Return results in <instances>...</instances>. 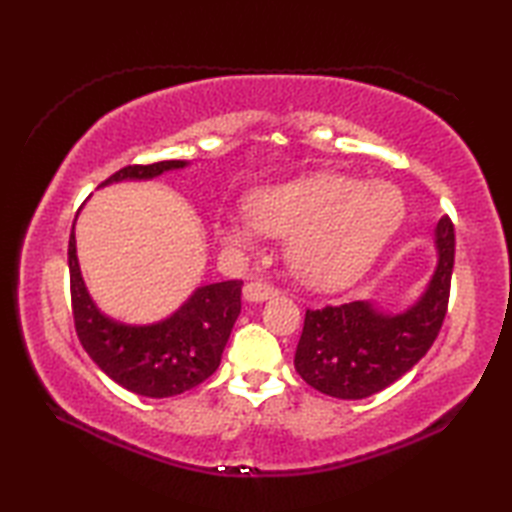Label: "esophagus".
Masks as SVG:
<instances>
[{
  "label": "esophagus",
  "instance_id": "esophagus-1",
  "mask_svg": "<svg viewBox=\"0 0 512 512\" xmlns=\"http://www.w3.org/2000/svg\"><path fill=\"white\" fill-rule=\"evenodd\" d=\"M279 295V290L275 286L266 284V281H250V284L244 286V299L250 303H262L266 299H273Z\"/></svg>",
  "mask_w": 512,
  "mask_h": 512
}]
</instances>
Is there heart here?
Wrapping results in <instances>:
<instances>
[{
  "label": "heart",
  "instance_id": "b5f03b06",
  "mask_svg": "<svg viewBox=\"0 0 512 512\" xmlns=\"http://www.w3.org/2000/svg\"><path fill=\"white\" fill-rule=\"evenodd\" d=\"M405 222V198L389 182L314 173L257 189L244 209L222 215L226 244L255 248L286 237V259L303 284L319 290L350 286L376 262Z\"/></svg>",
  "mask_w": 512,
  "mask_h": 512
}]
</instances>
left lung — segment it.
I'll return each instance as SVG.
<instances>
[{"mask_svg":"<svg viewBox=\"0 0 512 512\" xmlns=\"http://www.w3.org/2000/svg\"><path fill=\"white\" fill-rule=\"evenodd\" d=\"M438 264L427 290L405 312L372 301L308 310L295 354L299 376L321 394L361 400L396 383L429 352L449 306L455 259L453 224L436 226Z\"/></svg>","mask_w":512,"mask_h":512,"instance_id":"left-lung-1","label":"left lung"}]
</instances>
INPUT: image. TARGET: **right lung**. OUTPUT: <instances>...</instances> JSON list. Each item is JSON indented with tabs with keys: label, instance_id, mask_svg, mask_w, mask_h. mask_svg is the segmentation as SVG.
<instances>
[{
	"label": "right lung",
	"instance_id": "add662e5",
	"mask_svg": "<svg viewBox=\"0 0 512 512\" xmlns=\"http://www.w3.org/2000/svg\"><path fill=\"white\" fill-rule=\"evenodd\" d=\"M187 165V160L129 165L101 187L123 180H151ZM74 224L68 266L74 328L83 350L114 383L138 396L169 398L204 383L220 367L226 341L242 310V281L200 286L171 317L156 323L127 325L114 321L96 308L85 288L76 259Z\"/></svg>",
	"mask_w": 512,
	"mask_h": 512
}]
</instances>
